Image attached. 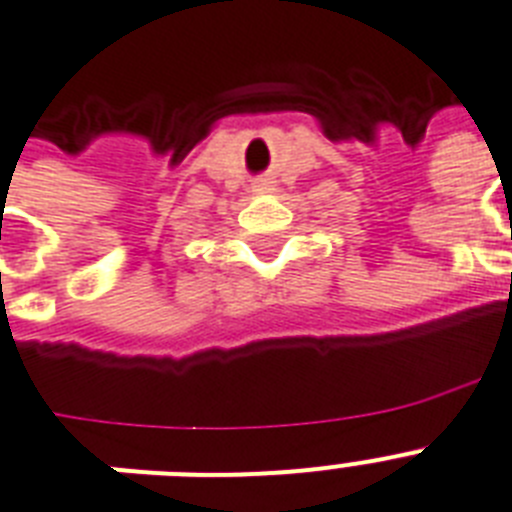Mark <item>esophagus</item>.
Instances as JSON below:
<instances>
[{
  "instance_id": "obj_1",
  "label": "esophagus",
  "mask_w": 512,
  "mask_h": 512,
  "mask_svg": "<svg viewBox=\"0 0 512 512\" xmlns=\"http://www.w3.org/2000/svg\"><path fill=\"white\" fill-rule=\"evenodd\" d=\"M253 190H256V192H269V190H272V182H267V179H261L259 185L253 187Z\"/></svg>"
}]
</instances>
